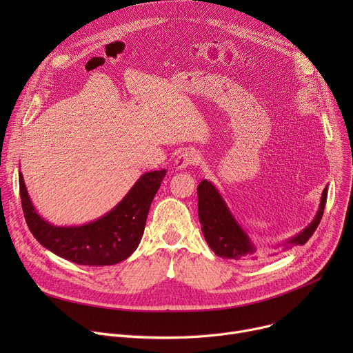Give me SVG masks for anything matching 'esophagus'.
<instances>
[{"instance_id":"obj_1","label":"esophagus","mask_w":353,"mask_h":353,"mask_svg":"<svg viewBox=\"0 0 353 353\" xmlns=\"http://www.w3.org/2000/svg\"><path fill=\"white\" fill-rule=\"evenodd\" d=\"M200 163V154L194 150H184L181 152L176 160H174V167L176 170H184L189 165H196Z\"/></svg>"}]
</instances>
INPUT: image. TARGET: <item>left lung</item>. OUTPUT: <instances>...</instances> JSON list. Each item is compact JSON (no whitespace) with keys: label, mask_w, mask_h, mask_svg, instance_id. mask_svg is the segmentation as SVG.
Segmentation results:
<instances>
[{"label":"left lung","mask_w":353,"mask_h":353,"mask_svg":"<svg viewBox=\"0 0 353 353\" xmlns=\"http://www.w3.org/2000/svg\"><path fill=\"white\" fill-rule=\"evenodd\" d=\"M327 186L322 192L319 209L316 216L310 221L301 233L286 240L282 245L283 250L298 245H305L310 236L318 229L323 210L326 206ZM199 199V220L201 223V232L205 234L209 248L220 257L233 259V261L242 262H257L263 259L268 252L262 248H257L248 233L237 223V220L228 208L225 199L221 197L214 184L209 180H203L197 186ZM281 245H277L279 248ZM273 256V254H269Z\"/></svg>","instance_id":"8db88e82"}]
</instances>
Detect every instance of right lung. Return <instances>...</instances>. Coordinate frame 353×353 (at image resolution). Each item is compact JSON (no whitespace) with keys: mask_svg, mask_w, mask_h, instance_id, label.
<instances>
[{"mask_svg":"<svg viewBox=\"0 0 353 353\" xmlns=\"http://www.w3.org/2000/svg\"><path fill=\"white\" fill-rule=\"evenodd\" d=\"M165 173L163 169L141 174L119 205L94 221L80 226H54L37 213L20 172V196L27 226L41 246L72 263L116 265L137 249L148 210Z\"/></svg>","mask_w":353,"mask_h":353,"instance_id":"add662e5","label":"right lung"}]
</instances>
